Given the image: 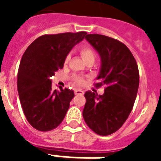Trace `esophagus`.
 I'll return each instance as SVG.
<instances>
[{
    "mask_svg": "<svg viewBox=\"0 0 161 161\" xmlns=\"http://www.w3.org/2000/svg\"><path fill=\"white\" fill-rule=\"evenodd\" d=\"M75 95H77V96H81V95H84V91H82V90H75Z\"/></svg>",
    "mask_w": 161,
    "mask_h": 161,
    "instance_id": "obj_1",
    "label": "esophagus"
}]
</instances>
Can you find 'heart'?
<instances>
[{"mask_svg": "<svg viewBox=\"0 0 161 161\" xmlns=\"http://www.w3.org/2000/svg\"><path fill=\"white\" fill-rule=\"evenodd\" d=\"M79 52H80V54L82 58H83V59L85 62H88V61H95V59H96V53H95V52L93 51V49L91 48V46H82ZM68 61H69V57H66L65 60H64V64L68 63ZM71 81H72L74 85H76V86H82L85 83V78L84 77H82V76L74 75V76L71 77Z\"/></svg>", "mask_w": 161, "mask_h": 161, "instance_id": "b5f03b06", "label": "heart"}]
</instances>
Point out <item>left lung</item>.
<instances>
[{
  "label": "left lung",
  "instance_id": "left-lung-1",
  "mask_svg": "<svg viewBox=\"0 0 161 161\" xmlns=\"http://www.w3.org/2000/svg\"><path fill=\"white\" fill-rule=\"evenodd\" d=\"M85 39L101 57L99 83L95 86H107L102 96L85 92L83 116L92 131L106 136L117 131L132 111L139 88L138 65L121 41L97 33L87 34Z\"/></svg>",
  "mask_w": 161,
  "mask_h": 161
}]
</instances>
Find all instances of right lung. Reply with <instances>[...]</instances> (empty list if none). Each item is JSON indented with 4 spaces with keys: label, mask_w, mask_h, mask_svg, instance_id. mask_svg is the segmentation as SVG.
Returning a JSON list of instances; mask_svg holds the SVG:
<instances>
[{
    "label": "right lung",
    "mask_w": 161,
    "mask_h": 161,
    "mask_svg": "<svg viewBox=\"0 0 161 161\" xmlns=\"http://www.w3.org/2000/svg\"><path fill=\"white\" fill-rule=\"evenodd\" d=\"M86 32L45 34L30 45L23 54L17 88L24 115L39 131H50L62 122L74 97L67 88L52 89L51 77L63 69L65 58Z\"/></svg>",
    "instance_id": "right-lung-1"
}]
</instances>
